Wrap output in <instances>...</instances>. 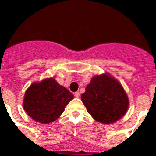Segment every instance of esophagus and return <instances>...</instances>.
I'll use <instances>...</instances> for the list:
<instances>
[{
    "label": "esophagus",
    "instance_id": "34e87169",
    "mask_svg": "<svg viewBox=\"0 0 156 156\" xmlns=\"http://www.w3.org/2000/svg\"><path fill=\"white\" fill-rule=\"evenodd\" d=\"M74 95H75V97H76V98H79V97H80V92L76 91V92H75V94H74Z\"/></svg>",
    "mask_w": 156,
    "mask_h": 156
}]
</instances>
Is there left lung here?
Listing matches in <instances>:
<instances>
[{
  "label": "left lung",
  "instance_id": "obj_1",
  "mask_svg": "<svg viewBox=\"0 0 156 156\" xmlns=\"http://www.w3.org/2000/svg\"><path fill=\"white\" fill-rule=\"evenodd\" d=\"M81 101L94 120L103 124L119 120L126 113L129 103L120 83L109 73L92 77Z\"/></svg>",
  "mask_w": 156,
  "mask_h": 156
}]
</instances>
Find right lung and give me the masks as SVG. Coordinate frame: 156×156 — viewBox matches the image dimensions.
Listing matches in <instances>:
<instances>
[{
	"label": "right lung",
	"instance_id": "right-lung-1",
	"mask_svg": "<svg viewBox=\"0 0 156 156\" xmlns=\"http://www.w3.org/2000/svg\"><path fill=\"white\" fill-rule=\"evenodd\" d=\"M73 94L55 79L47 78L33 83L26 90L23 106L27 115L36 122L48 124L55 121Z\"/></svg>",
	"mask_w": 156,
	"mask_h": 156
}]
</instances>
